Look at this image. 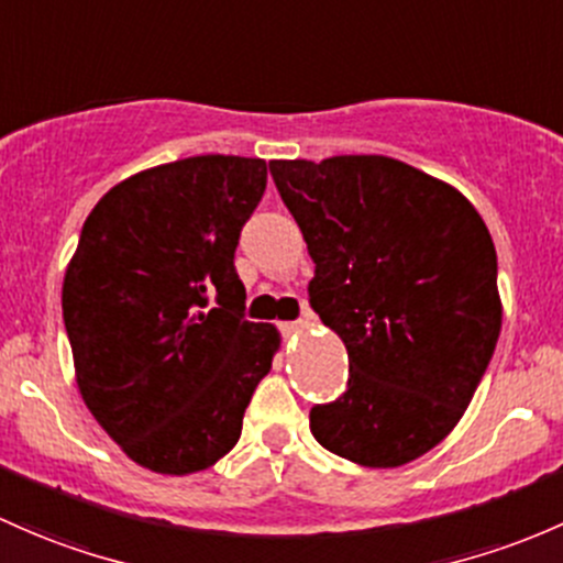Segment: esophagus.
<instances>
[{"label":"esophagus","instance_id":"esophagus-1","mask_svg":"<svg viewBox=\"0 0 563 563\" xmlns=\"http://www.w3.org/2000/svg\"><path fill=\"white\" fill-rule=\"evenodd\" d=\"M311 317H314V314H311V309H306V306H303V314H300V320H295V322H282V330H298V328H303V324L309 322Z\"/></svg>","mask_w":563,"mask_h":563}]
</instances>
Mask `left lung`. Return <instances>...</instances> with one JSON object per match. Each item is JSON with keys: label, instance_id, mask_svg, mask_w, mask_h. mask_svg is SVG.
Masks as SVG:
<instances>
[{"label": "left lung", "instance_id": "obj_1", "mask_svg": "<svg viewBox=\"0 0 563 563\" xmlns=\"http://www.w3.org/2000/svg\"><path fill=\"white\" fill-rule=\"evenodd\" d=\"M314 260L309 303L350 355L346 390L309 411L330 453L396 468L455 428L501 330L496 249L450 184L379 154L274 159Z\"/></svg>", "mask_w": 563, "mask_h": 563}]
</instances>
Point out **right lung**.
Masks as SVG:
<instances>
[{
    "instance_id": "right-lung-1",
    "label": "right lung",
    "mask_w": 563,
    "mask_h": 563,
    "mask_svg": "<svg viewBox=\"0 0 563 563\" xmlns=\"http://www.w3.org/2000/svg\"><path fill=\"white\" fill-rule=\"evenodd\" d=\"M265 159L202 154L115 184L69 260L62 311L80 396L141 466L192 474L241 439L279 333L235 274Z\"/></svg>"
}]
</instances>
